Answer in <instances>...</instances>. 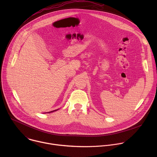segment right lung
<instances>
[{"label": "right lung", "mask_w": 157, "mask_h": 157, "mask_svg": "<svg viewBox=\"0 0 157 157\" xmlns=\"http://www.w3.org/2000/svg\"><path fill=\"white\" fill-rule=\"evenodd\" d=\"M56 110H53V111H51V112H49L48 113H52V112H54V111H56Z\"/></svg>", "instance_id": "add662e5"}]
</instances>
